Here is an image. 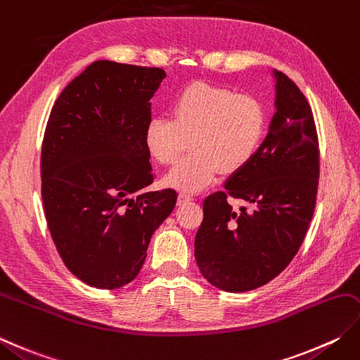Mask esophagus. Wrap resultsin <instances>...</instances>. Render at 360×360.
<instances>
[{"instance_id":"1","label":"esophagus","mask_w":360,"mask_h":360,"mask_svg":"<svg viewBox=\"0 0 360 360\" xmlns=\"http://www.w3.org/2000/svg\"><path fill=\"white\" fill-rule=\"evenodd\" d=\"M193 200V196L192 195H188V193H186V192H181L179 193V196H178V202L179 204H182V202H187V201H192Z\"/></svg>"}]
</instances>
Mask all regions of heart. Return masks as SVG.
<instances>
[{"mask_svg": "<svg viewBox=\"0 0 360 360\" xmlns=\"http://www.w3.org/2000/svg\"><path fill=\"white\" fill-rule=\"evenodd\" d=\"M264 105L251 95L195 82L176 96L170 115H154L145 128V145L162 165H172L188 143L193 150L167 174V184L198 192L220 172H240L256 156L265 136Z\"/></svg>", "mask_w": 360, "mask_h": 360, "instance_id": "b5f03b06", "label": "heart"}]
</instances>
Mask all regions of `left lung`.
<instances>
[{
    "label": "left lung",
    "mask_w": 360,
    "mask_h": 360,
    "mask_svg": "<svg viewBox=\"0 0 360 360\" xmlns=\"http://www.w3.org/2000/svg\"><path fill=\"white\" fill-rule=\"evenodd\" d=\"M274 77L276 114L270 131L250 164L204 200L195 237L200 271L224 292L255 290L284 271L315 210L320 150L312 109L290 77L283 72ZM231 199L252 207L234 211Z\"/></svg>",
    "instance_id": "8db88e82"
}]
</instances>
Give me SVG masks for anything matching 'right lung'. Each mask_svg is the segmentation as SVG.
Returning a JSON list of instances; mask_svg holds the SVG:
<instances>
[{
  "label": "right lung",
  "mask_w": 360,
  "mask_h": 360,
  "mask_svg": "<svg viewBox=\"0 0 360 360\" xmlns=\"http://www.w3.org/2000/svg\"><path fill=\"white\" fill-rule=\"evenodd\" d=\"M164 77L158 67L96 60L49 114L40 154L46 224L62 262L91 287L137 276L178 200L173 188L140 193L154 181L145 128Z\"/></svg>",
  "instance_id": "right-lung-1"
}]
</instances>
